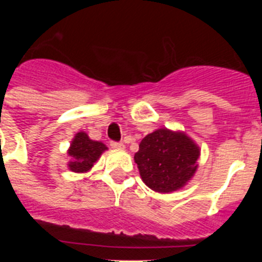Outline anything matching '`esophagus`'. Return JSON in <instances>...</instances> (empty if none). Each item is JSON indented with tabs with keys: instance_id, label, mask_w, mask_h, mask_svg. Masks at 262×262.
<instances>
[{
	"instance_id": "1",
	"label": "esophagus",
	"mask_w": 262,
	"mask_h": 262,
	"mask_svg": "<svg viewBox=\"0 0 262 262\" xmlns=\"http://www.w3.org/2000/svg\"><path fill=\"white\" fill-rule=\"evenodd\" d=\"M110 145H111V148H114V149H124V144H123V143L111 142Z\"/></svg>"
}]
</instances>
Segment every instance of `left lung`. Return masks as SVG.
<instances>
[{"label":"left lung","mask_w":262,"mask_h":262,"mask_svg":"<svg viewBox=\"0 0 262 262\" xmlns=\"http://www.w3.org/2000/svg\"><path fill=\"white\" fill-rule=\"evenodd\" d=\"M201 149L184 131L159 128L139 144L134 160L143 182L157 193H173L195 174Z\"/></svg>","instance_id":"1"}]
</instances>
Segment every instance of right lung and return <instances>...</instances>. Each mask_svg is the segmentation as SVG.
I'll list each match as a JSON object with an SVG mask.
<instances>
[{"instance_id":"obj_1","label":"right lung","mask_w":262,"mask_h":262,"mask_svg":"<svg viewBox=\"0 0 262 262\" xmlns=\"http://www.w3.org/2000/svg\"><path fill=\"white\" fill-rule=\"evenodd\" d=\"M106 149L107 147L103 143L92 140L86 133L80 131L72 139L67 152L69 156L68 168L75 173L89 172Z\"/></svg>"}]
</instances>
